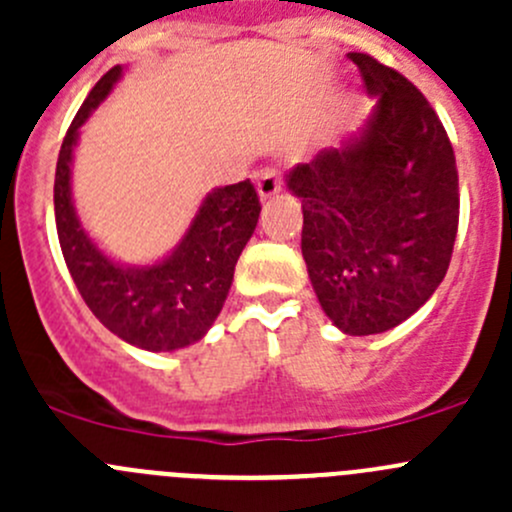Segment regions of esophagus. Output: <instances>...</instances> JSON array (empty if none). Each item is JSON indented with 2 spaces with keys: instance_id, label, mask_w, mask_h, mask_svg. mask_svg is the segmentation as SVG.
Returning a JSON list of instances; mask_svg holds the SVG:
<instances>
[{
  "instance_id": "34e87169",
  "label": "esophagus",
  "mask_w": 512,
  "mask_h": 512,
  "mask_svg": "<svg viewBox=\"0 0 512 512\" xmlns=\"http://www.w3.org/2000/svg\"><path fill=\"white\" fill-rule=\"evenodd\" d=\"M280 190H282V183H280V178H277L275 170L265 168L257 173V193H260L262 203H267V200L275 198Z\"/></svg>"
}]
</instances>
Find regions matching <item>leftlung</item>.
Wrapping results in <instances>:
<instances>
[{
	"mask_svg": "<svg viewBox=\"0 0 512 512\" xmlns=\"http://www.w3.org/2000/svg\"><path fill=\"white\" fill-rule=\"evenodd\" d=\"M369 96L364 128L287 173L302 200V257L324 314L352 337L406 322L446 277L458 170L446 128L406 76L352 51Z\"/></svg>",
	"mask_w": 512,
	"mask_h": 512,
	"instance_id": "8db88e82",
	"label": "left lung"
}]
</instances>
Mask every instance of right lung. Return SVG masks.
Returning a JSON list of instances; mask_svg holds the SVG:
<instances>
[{"label": "right lung", "mask_w": 512, "mask_h": 512, "mask_svg": "<svg viewBox=\"0 0 512 512\" xmlns=\"http://www.w3.org/2000/svg\"><path fill=\"white\" fill-rule=\"evenodd\" d=\"M121 71L113 66L103 74L61 143L54 180L56 232L74 285L98 322L138 349L175 352L203 339L218 319L262 205L255 185L242 180L205 195L183 240L156 265H118L101 252L81 227L71 200V160L79 128L111 94Z\"/></svg>", "instance_id": "add662e5"}]
</instances>
